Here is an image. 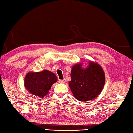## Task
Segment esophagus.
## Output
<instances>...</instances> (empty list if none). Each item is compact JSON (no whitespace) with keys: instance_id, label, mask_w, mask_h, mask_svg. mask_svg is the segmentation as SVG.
Returning a JSON list of instances; mask_svg holds the SVG:
<instances>
[{"instance_id":"obj_1","label":"esophagus","mask_w":133,"mask_h":133,"mask_svg":"<svg viewBox=\"0 0 133 133\" xmlns=\"http://www.w3.org/2000/svg\"><path fill=\"white\" fill-rule=\"evenodd\" d=\"M58 82H60V83H64V82H66V79H63V80H58Z\"/></svg>"}]
</instances>
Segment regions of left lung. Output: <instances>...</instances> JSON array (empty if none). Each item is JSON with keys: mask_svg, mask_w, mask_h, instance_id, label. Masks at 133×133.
I'll use <instances>...</instances> for the list:
<instances>
[{"mask_svg": "<svg viewBox=\"0 0 133 133\" xmlns=\"http://www.w3.org/2000/svg\"><path fill=\"white\" fill-rule=\"evenodd\" d=\"M82 64L72 67V80L69 85L73 96L81 102L91 100L97 97L103 88L105 83L104 71L98 63L90 61L88 66L82 68Z\"/></svg>", "mask_w": 133, "mask_h": 133, "instance_id": "left-lung-1", "label": "left lung"}]
</instances>
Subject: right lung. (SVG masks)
Segmentation results:
<instances>
[{"instance_id": "add662e5", "label": "right lung", "mask_w": 133, "mask_h": 133, "mask_svg": "<svg viewBox=\"0 0 133 133\" xmlns=\"http://www.w3.org/2000/svg\"><path fill=\"white\" fill-rule=\"evenodd\" d=\"M57 81L56 75L48 70L40 72H29L25 77L24 87L33 96L43 98Z\"/></svg>"}]
</instances>
